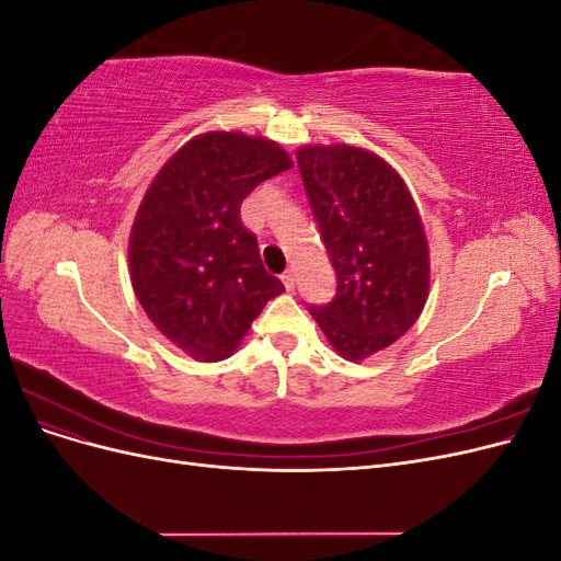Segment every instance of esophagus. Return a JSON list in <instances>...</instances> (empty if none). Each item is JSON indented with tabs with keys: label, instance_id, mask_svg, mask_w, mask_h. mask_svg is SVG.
Instances as JSON below:
<instances>
[{
	"label": "esophagus",
	"instance_id": "esophagus-1",
	"mask_svg": "<svg viewBox=\"0 0 561 561\" xmlns=\"http://www.w3.org/2000/svg\"><path fill=\"white\" fill-rule=\"evenodd\" d=\"M280 280H283V285L287 287V290H295V283H297V276H295V271L293 268H287L285 274L280 276Z\"/></svg>",
	"mask_w": 561,
	"mask_h": 561
}]
</instances>
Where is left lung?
Segmentation results:
<instances>
[{
	"label": "left lung",
	"mask_w": 561,
	"mask_h": 561,
	"mask_svg": "<svg viewBox=\"0 0 561 561\" xmlns=\"http://www.w3.org/2000/svg\"><path fill=\"white\" fill-rule=\"evenodd\" d=\"M336 295L311 316L346 360L390 346L423 311L428 241L402 178L377 154L348 145L297 151Z\"/></svg>",
	"instance_id": "obj_1"
}]
</instances>
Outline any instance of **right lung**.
I'll return each mask as SVG.
<instances>
[{
  "mask_svg": "<svg viewBox=\"0 0 561 561\" xmlns=\"http://www.w3.org/2000/svg\"><path fill=\"white\" fill-rule=\"evenodd\" d=\"M287 168L271 140L215 130L171 157L130 231L135 297L157 330L192 358H229L252 320L285 287L241 222L243 198Z\"/></svg>",
  "mask_w": 561,
  "mask_h": 561,
  "instance_id": "add662e5",
  "label": "right lung"
}]
</instances>
